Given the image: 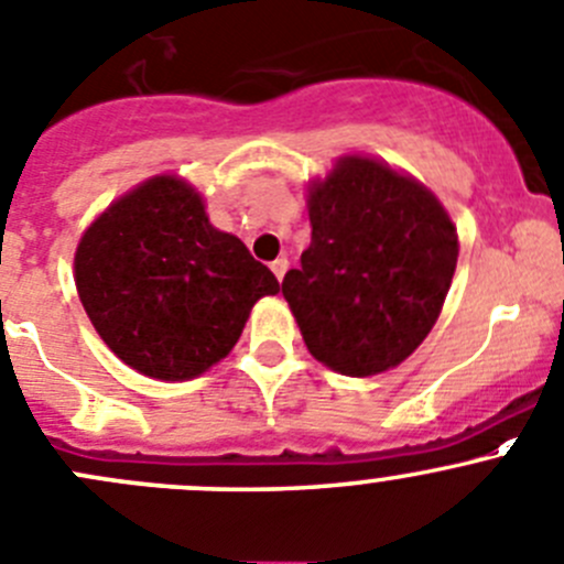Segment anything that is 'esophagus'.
I'll return each instance as SVG.
<instances>
[{
    "label": "esophagus",
    "mask_w": 564,
    "mask_h": 564,
    "mask_svg": "<svg viewBox=\"0 0 564 564\" xmlns=\"http://www.w3.org/2000/svg\"><path fill=\"white\" fill-rule=\"evenodd\" d=\"M270 270L275 272L278 281H283V275H286V270H289V259H286V256H278V259L270 264Z\"/></svg>",
    "instance_id": "1"
}]
</instances>
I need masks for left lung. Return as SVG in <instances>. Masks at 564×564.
Instances as JSON below:
<instances>
[{"instance_id": "left-lung-1", "label": "left lung", "mask_w": 564, "mask_h": 564, "mask_svg": "<svg viewBox=\"0 0 564 564\" xmlns=\"http://www.w3.org/2000/svg\"><path fill=\"white\" fill-rule=\"evenodd\" d=\"M311 245L283 297L308 352L371 377L433 330L457 267V228L424 184L349 154L308 184Z\"/></svg>"}]
</instances>
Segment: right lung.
<instances>
[{"label": "right lung", "mask_w": 564, "mask_h": 564, "mask_svg": "<svg viewBox=\"0 0 564 564\" xmlns=\"http://www.w3.org/2000/svg\"><path fill=\"white\" fill-rule=\"evenodd\" d=\"M76 292L123 364L154 380H193L226 358L256 300L278 278L242 239L217 231L204 198L178 176L149 178L82 234Z\"/></svg>", "instance_id": "right-lung-1"}]
</instances>
